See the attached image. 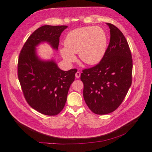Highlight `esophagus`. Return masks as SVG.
I'll use <instances>...</instances> for the list:
<instances>
[{"mask_svg":"<svg viewBox=\"0 0 152 152\" xmlns=\"http://www.w3.org/2000/svg\"><path fill=\"white\" fill-rule=\"evenodd\" d=\"M80 75H81V74H80V72H76V73L75 74V76H76V78H79L80 77Z\"/></svg>","mask_w":152,"mask_h":152,"instance_id":"34e87169","label":"esophagus"}]
</instances>
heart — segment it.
<instances>
[{"mask_svg": "<svg viewBox=\"0 0 152 152\" xmlns=\"http://www.w3.org/2000/svg\"><path fill=\"white\" fill-rule=\"evenodd\" d=\"M107 37L99 27H82L70 31L66 36L64 46L60 49L64 61L71 64L76 60L75 54L84 63L90 65L99 62L105 55Z\"/></svg>", "mask_w": 152, "mask_h": 152, "instance_id": "obj_1", "label": "heart"}]
</instances>
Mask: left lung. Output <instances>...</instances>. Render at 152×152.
<instances>
[{
    "label": "left lung",
    "mask_w": 152,
    "mask_h": 152,
    "mask_svg": "<svg viewBox=\"0 0 152 152\" xmlns=\"http://www.w3.org/2000/svg\"><path fill=\"white\" fill-rule=\"evenodd\" d=\"M110 41L102 61L83 70L86 103L97 115L110 113L123 102L132 84V59L125 37L119 29L107 23Z\"/></svg>",
    "instance_id": "8db88e82"
}]
</instances>
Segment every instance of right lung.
<instances>
[{
	"label": "right lung",
	"instance_id": "right-lung-1",
	"mask_svg": "<svg viewBox=\"0 0 152 152\" xmlns=\"http://www.w3.org/2000/svg\"><path fill=\"white\" fill-rule=\"evenodd\" d=\"M66 26H43L28 37L21 50L18 75L27 102L45 115H58L64 108L76 69L58 68L54 59L44 60L37 55V47L47 43L57 50L59 37Z\"/></svg>",
	"mask_w": 152,
	"mask_h": 152
}]
</instances>
